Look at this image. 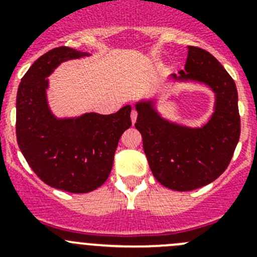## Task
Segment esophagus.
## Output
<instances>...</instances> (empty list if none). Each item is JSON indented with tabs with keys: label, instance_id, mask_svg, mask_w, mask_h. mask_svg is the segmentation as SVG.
I'll return each mask as SVG.
<instances>
[{
	"label": "esophagus",
	"instance_id": "esophagus-1",
	"mask_svg": "<svg viewBox=\"0 0 257 257\" xmlns=\"http://www.w3.org/2000/svg\"><path fill=\"white\" fill-rule=\"evenodd\" d=\"M136 118H138V112H136L135 109H133V110H131V121H133V123L136 122Z\"/></svg>",
	"mask_w": 257,
	"mask_h": 257
}]
</instances>
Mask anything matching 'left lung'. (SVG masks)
I'll return each mask as SVG.
<instances>
[{"label": "left lung", "mask_w": 257, "mask_h": 257, "mask_svg": "<svg viewBox=\"0 0 257 257\" xmlns=\"http://www.w3.org/2000/svg\"><path fill=\"white\" fill-rule=\"evenodd\" d=\"M178 81H197L212 88L215 112L203 127L180 126L161 117L152 101L136 104L135 127L153 176L178 192L198 189L216 180L230 163L240 135L237 87L210 52L188 46V59Z\"/></svg>", "instance_id": "8db88e82"}]
</instances>
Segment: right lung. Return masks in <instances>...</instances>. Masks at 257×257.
Masks as SVG:
<instances>
[{"label":"right lung","mask_w":257,"mask_h":257,"mask_svg":"<svg viewBox=\"0 0 257 257\" xmlns=\"http://www.w3.org/2000/svg\"><path fill=\"white\" fill-rule=\"evenodd\" d=\"M90 54L67 46L38 58L22 78L17 95V140L41 180L69 193H88L108 179L118 140L131 126V106L113 114L86 113L59 119L46 99L49 81L60 63Z\"/></svg>","instance_id":"right-lung-1"}]
</instances>
